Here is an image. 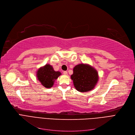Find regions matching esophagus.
Wrapping results in <instances>:
<instances>
[{
	"label": "esophagus",
	"mask_w": 135,
	"mask_h": 135,
	"mask_svg": "<svg viewBox=\"0 0 135 135\" xmlns=\"http://www.w3.org/2000/svg\"><path fill=\"white\" fill-rule=\"evenodd\" d=\"M63 74H64L65 75H68V72L67 71H64V72H63Z\"/></svg>",
	"instance_id": "1"
}]
</instances>
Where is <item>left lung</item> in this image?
<instances>
[{
	"label": "left lung",
	"instance_id": "1",
	"mask_svg": "<svg viewBox=\"0 0 135 135\" xmlns=\"http://www.w3.org/2000/svg\"><path fill=\"white\" fill-rule=\"evenodd\" d=\"M97 70L88 64H79L73 69L71 75L75 89L81 93L93 90L99 80Z\"/></svg>",
	"mask_w": 135,
	"mask_h": 135
}]
</instances>
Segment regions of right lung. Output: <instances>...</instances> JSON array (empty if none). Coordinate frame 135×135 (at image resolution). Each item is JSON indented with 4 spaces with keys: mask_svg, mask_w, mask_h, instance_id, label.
Returning a JSON list of instances; mask_svg holds the SVG:
<instances>
[{
    "mask_svg": "<svg viewBox=\"0 0 135 135\" xmlns=\"http://www.w3.org/2000/svg\"><path fill=\"white\" fill-rule=\"evenodd\" d=\"M61 75L60 72L54 71L52 66L49 64L40 68L36 71V77L38 81L46 88H52L55 80Z\"/></svg>",
    "mask_w": 135,
    "mask_h": 135,
    "instance_id": "right-lung-1",
    "label": "right lung"
}]
</instances>
